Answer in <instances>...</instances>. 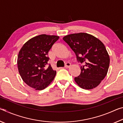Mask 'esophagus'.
Instances as JSON below:
<instances>
[{"mask_svg": "<svg viewBox=\"0 0 123 123\" xmlns=\"http://www.w3.org/2000/svg\"><path fill=\"white\" fill-rule=\"evenodd\" d=\"M71 66V64H70L69 62H67V63L65 64V66H64V67L66 68H68L70 67V66Z\"/></svg>", "mask_w": 123, "mask_h": 123, "instance_id": "obj_1", "label": "esophagus"}]
</instances>
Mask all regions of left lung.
<instances>
[{
    "label": "left lung",
    "mask_w": 123,
    "mask_h": 123,
    "mask_svg": "<svg viewBox=\"0 0 123 123\" xmlns=\"http://www.w3.org/2000/svg\"><path fill=\"white\" fill-rule=\"evenodd\" d=\"M63 41L75 54L81 73L74 78L81 88L91 89L98 86L107 73L110 57L105 45L96 37L80 32L67 35Z\"/></svg>",
    "instance_id": "8db88e82"
}]
</instances>
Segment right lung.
<instances>
[{"label": "right lung", "instance_id": "1", "mask_svg": "<svg viewBox=\"0 0 123 123\" xmlns=\"http://www.w3.org/2000/svg\"><path fill=\"white\" fill-rule=\"evenodd\" d=\"M59 38L42 34L29 39L18 55V71L23 81L36 90H42L53 81L56 72L48 63L49 51Z\"/></svg>", "mask_w": 123, "mask_h": 123}]
</instances>
